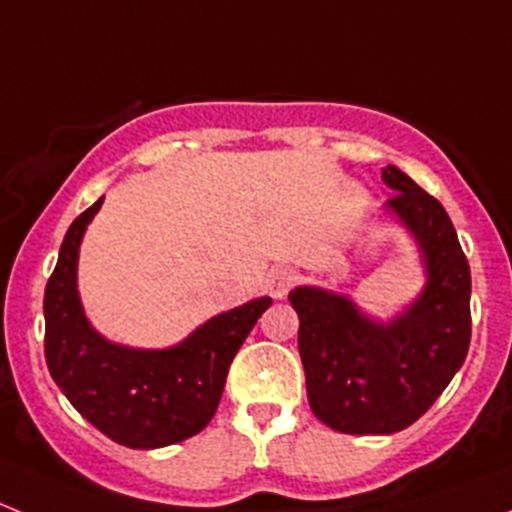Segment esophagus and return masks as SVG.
I'll list each match as a JSON object with an SVG mask.
<instances>
[{"label":"esophagus","instance_id":"34e87169","mask_svg":"<svg viewBox=\"0 0 512 512\" xmlns=\"http://www.w3.org/2000/svg\"><path fill=\"white\" fill-rule=\"evenodd\" d=\"M294 282H297V272L289 270V267H277V270H272L270 277H267V289H270L272 297L282 299L287 297V292L294 287Z\"/></svg>","mask_w":512,"mask_h":512}]
</instances>
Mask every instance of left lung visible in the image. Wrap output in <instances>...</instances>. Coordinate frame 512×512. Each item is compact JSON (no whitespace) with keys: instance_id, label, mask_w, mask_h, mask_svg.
<instances>
[{"instance_id":"left-lung-1","label":"left lung","mask_w":512,"mask_h":512,"mask_svg":"<svg viewBox=\"0 0 512 512\" xmlns=\"http://www.w3.org/2000/svg\"><path fill=\"white\" fill-rule=\"evenodd\" d=\"M396 190L386 210L414 235L426 285L389 322L319 287L289 292L299 314V356L314 416L352 436H386L431 409L471 344V267L456 227L433 195L396 165L381 170Z\"/></svg>"}]
</instances>
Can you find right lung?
Segmentation results:
<instances>
[{
  "mask_svg": "<svg viewBox=\"0 0 512 512\" xmlns=\"http://www.w3.org/2000/svg\"><path fill=\"white\" fill-rule=\"evenodd\" d=\"M103 198L66 230L44 292V354L51 379L76 411L128 448H160L203 431L223 396L227 369L270 297L208 319L168 349L108 342L91 327L76 289L79 247Z\"/></svg>",
  "mask_w": 512,
  "mask_h": 512,
  "instance_id": "obj_1",
  "label": "right lung"
}]
</instances>
